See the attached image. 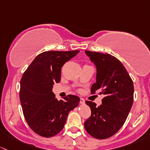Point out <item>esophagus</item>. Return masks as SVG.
<instances>
[{
	"instance_id": "obj_1",
	"label": "esophagus",
	"mask_w": 150,
	"mask_h": 150,
	"mask_svg": "<svg viewBox=\"0 0 150 150\" xmlns=\"http://www.w3.org/2000/svg\"><path fill=\"white\" fill-rule=\"evenodd\" d=\"M80 103H81V105H84V103H85V100L83 98H80Z\"/></svg>"
}]
</instances>
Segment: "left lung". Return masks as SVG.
<instances>
[{
	"mask_svg": "<svg viewBox=\"0 0 150 150\" xmlns=\"http://www.w3.org/2000/svg\"><path fill=\"white\" fill-rule=\"evenodd\" d=\"M96 66V82L91 88L105 95L102 104L86 101L91 116L84 122L88 134L98 139L109 138L117 133L127 118L134 101V84L119 60L110 54L85 51Z\"/></svg>",
	"mask_w": 150,
	"mask_h": 150,
	"instance_id": "left-lung-1",
	"label": "left lung"
}]
</instances>
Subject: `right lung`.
<instances>
[{
    "mask_svg": "<svg viewBox=\"0 0 150 150\" xmlns=\"http://www.w3.org/2000/svg\"><path fill=\"white\" fill-rule=\"evenodd\" d=\"M79 50L47 51L38 55L23 74L19 98L24 118L33 132L51 137L64 128L68 115L79 105L80 98L69 95L58 100L52 92L61 81V68Z\"/></svg>",
    "mask_w": 150,
    "mask_h": 150,
    "instance_id": "obj_1",
    "label": "right lung"
}]
</instances>
